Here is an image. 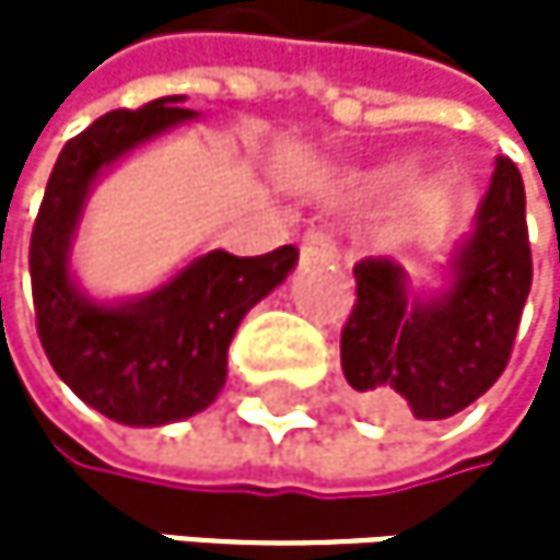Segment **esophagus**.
Masks as SVG:
<instances>
[{"instance_id":"obj_1","label":"esophagus","mask_w":560,"mask_h":560,"mask_svg":"<svg viewBox=\"0 0 560 560\" xmlns=\"http://www.w3.org/2000/svg\"><path fill=\"white\" fill-rule=\"evenodd\" d=\"M302 255L305 258H339V248L336 242L329 238V234H322V231H305L302 234Z\"/></svg>"}]
</instances>
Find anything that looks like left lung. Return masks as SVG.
<instances>
[{"label":"left lung","mask_w":560,"mask_h":560,"mask_svg":"<svg viewBox=\"0 0 560 560\" xmlns=\"http://www.w3.org/2000/svg\"><path fill=\"white\" fill-rule=\"evenodd\" d=\"M342 329V373L373 420H446L480 399L511 359L530 292L524 180L498 158L474 231L446 265L440 292L410 289L393 258H362Z\"/></svg>","instance_id":"8db88e82"}]
</instances>
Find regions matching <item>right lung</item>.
Instances as JSON below:
<instances>
[{"label": "right lung", "instance_id": "1", "mask_svg": "<svg viewBox=\"0 0 560 560\" xmlns=\"http://www.w3.org/2000/svg\"><path fill=\"white\" fill-rule=\"evenodd\" d=\"M180 103L161 96L77 133L59 150L30 242L36 329L56 376L124 427H164L208 410L224 389L242 318L299 261L295 245L258 258L214 248L137 299L100 302L77 285L70 258L93 184L137 147L198 120Z\"/></svg>", "mask_w": 560, "mask_h": 560}]
</instances>
